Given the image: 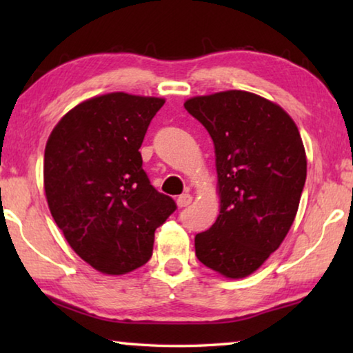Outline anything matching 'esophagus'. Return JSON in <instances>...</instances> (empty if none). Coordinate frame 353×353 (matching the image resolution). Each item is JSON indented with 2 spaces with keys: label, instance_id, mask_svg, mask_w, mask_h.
I'll return each mask as SVG.
<instances>
[{
  "label": "esophagus",
  "instance_id": "obj_1",
  "mask_svg": "<svg viewBox=\"0 0 353 353\" xmlns=\"http://www.w3.org/2000/svg\"><path fill=\"white\" fill-rule=\"evenodd\" d=\"M191 201H193V198H191V196H190L188 193H183V194H181V196H179V198H177V205L181 207V208H183V207L190 205Z\"/></svg>",
  "mask_w": 353,
  "mask_h": 353
}]
</instances>
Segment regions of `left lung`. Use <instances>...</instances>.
Returning <instances> with one entry per match:
<instances>
[{
  "instance_id": "obj_1",
  "label": "left lung",
  "mask_w": 353,
  "mask_h": 353,
  "mask_svg": "<svg viewBox=\"0 0 353 353\" xmlns=\"http://www.w3.org/2000/svg\"><path fill=\"white\" fill-rule=\"evenodd\" d=\"M210 134L221 210L194 238L196 256L229 279L259 270L288 234L307 179L299 129L282 107L227 90L185 101Z\"/></svg>"
}]
</instances>
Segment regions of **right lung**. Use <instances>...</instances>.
<instances>
[{
  "mask_svg": "<svg viewBox=\"0 0 353 353\" xmlns=\"http://www.w3.org/2000/svg\"><path fill=\"white\" fill-rule=\"evenodd\" d=\"M162 98L107 93L56 124L45 148L48 207L74 252L103 274L148 263L154 232L176 210L143 170L140 146Z\"/></svg>",
  "mask_w": 353,
  "mask_h": 353,
  "instance_id": "right-lung-1",
  "label": "right lung"
}]
</instances>
